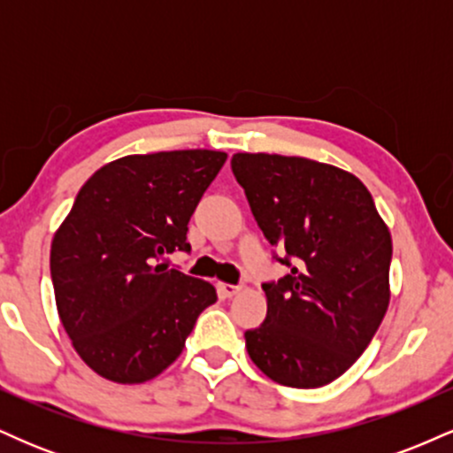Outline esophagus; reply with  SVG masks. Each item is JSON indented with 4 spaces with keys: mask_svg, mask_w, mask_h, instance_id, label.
I'll return each instance as SVG.
<instances>
[{
    "mask_svg": "<svg viewBox=\"0 0 453 453\" xmlns=\"http://www.w3.org/2000/svg\"><path fill=\"white\" fill-rule=\"evenodd\" d=\"M241 285H230V283H217V292H219V296H223V298H232V296H236L238 292H241Z\"/></svg>",
    "mask_w": 453,
    "mask_h": 453,
    "instance_id": "1",
    "label": "esophagus"
}]
</instances>
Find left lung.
<instances>
[{"label":"left lung","instance_id":"1","mask_svg":"<svg viewBox=\"0 0 453 453\" xmlns=\"http://www.w3.org/2000/svg\"><path fill=\"white\" fill-rule=\"evenodd\" d=\"M232 173L289 268L262 285L268 313L244 332L249 357L280 386H326L362 356L388 311V226L362 180L330 164L236 153Z\"/></svg>","mask_w":453,"mask_h":453}]
</instances>
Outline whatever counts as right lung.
<instances>
[{"instance_id": "add662e5", "label": "right lung", "mask_w": 453, "mask_h": 453, "mask_svg": "<svg viewBox=\"0 0 453 453\" xmlns=\"http://www.w3.org/2000/svg\"><path fill=\"white\" fill-rule=\"evenodd\" d=\"M221 150H161L102 165L50 244L57 311L82 362L114 383H144L183 351L217 292L161 259L191 251L187 223L219 174Z\"/></svg>"}]
</instances>
